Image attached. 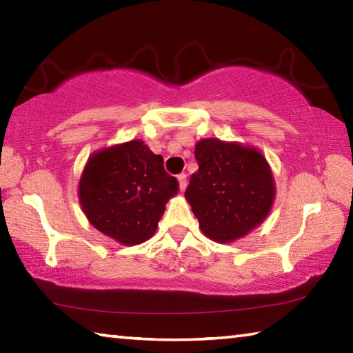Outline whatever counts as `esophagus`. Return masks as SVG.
<instances>
[{
  "label": "esophagus",
  "instance_id": "1",
  "mask_svg": "<svg viewBox=\"0 0 353 353\" xmlns=\"http://www.w3.org/2000/svg\"><path fill=\"white\" fill-rule=\"evenodd\" d=\"M177 181H179V190H181L182 193H183L185 188H187V176H185V174H179V176H177Z\"/></svg>",
  "mask_w": 353,
  "mask_h": 353
}]
</instances>
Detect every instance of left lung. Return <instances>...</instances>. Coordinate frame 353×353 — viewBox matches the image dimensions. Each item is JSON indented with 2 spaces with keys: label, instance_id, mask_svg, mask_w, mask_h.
<instances>
[{
  "label": "left lung",
  "instance_id": "1",
  "mask_svg": "<svg viewBox=\"0 0 353 353\" xmlns=\"http://www.w3.org/2000/svg\"><path fill=\"white\" fill-rule=\"evenodd\" d=\"M199 170L185 191L202 234L225 244L246 236L271 213L276 181L260 149L238 141L201 139Z\"/></svg>",
  "mask_w": 353,
  "mask_h": 353
}]
</instances>
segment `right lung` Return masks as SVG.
Listing matches in <instances>:
<instances>
[{"label":"right lung","mask_w":353,"mask_h":353,"mask_svg":"<svg viewBox=\"0 0 353 353\" xmlns=\"http://www.w3.org/2000/svg\"><path fill=\"white\" fill-rule=\"evenodd\" d=\"M177 190V179L165 171L162 155L143 140H130L88 157L77 196L94 229L123 246H137L155 234Z\"/></svg>","instance_id":"right-lung-1"}]
</instances>
